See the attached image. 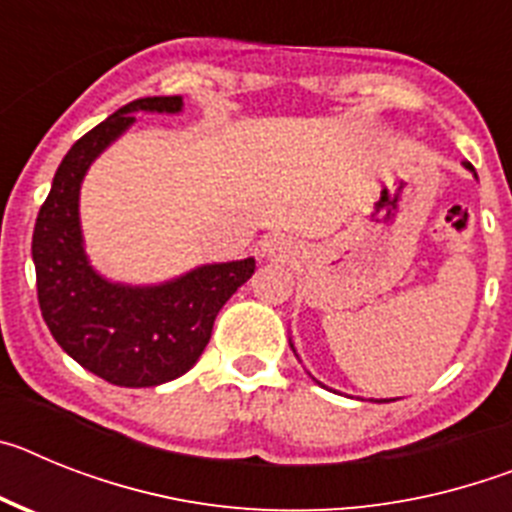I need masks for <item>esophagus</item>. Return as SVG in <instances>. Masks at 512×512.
<instances>
[{
	"instance_id": "34e87169",
	"label": "esophagus",
	"mask_w": 512,
	"mask_h": 512,
	"mask_svg": "<svg viewBox=\"0 0 512 512\" xmlns=\"http://www.w3.org/2000/svg\"><path fill=\"white\" fill-rule=\"evenodd\" d=\"M264 253L269 259L284 261L295 253V243H292V238H287V235H269L264 241Z\"/></svg>"
}]
</instances>
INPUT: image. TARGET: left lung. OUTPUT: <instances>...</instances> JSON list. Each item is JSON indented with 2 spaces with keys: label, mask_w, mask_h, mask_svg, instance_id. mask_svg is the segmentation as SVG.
I'll use <instances>...</instances> for the list:
<instances>
[{
  "label": "left lung",
  "mask_w": 512,
  "mask_h": 512,
  "mask_svg": "<svg viewBox=\"0 0 512 512\" xmlns=\"http://www.w3.org/2000/svg\"><path fill=\"white\" fill-rule=\"evenodd\" d=\"M467 169H469V171H474V166H472V164H467Z\"/></svg>",
  "instance_id": "obj_1"
}]
</instances>
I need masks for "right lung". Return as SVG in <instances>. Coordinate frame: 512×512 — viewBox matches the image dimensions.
Returning <instances> with one entry per match:
<instances>
[{
    "mask_svg": "<svg viewBox=\"0 0 512 512\" xmlns=\"http://www.w3.org/2000/svg\"><path fill=\"white\" fill-rule=\"evenodd\" d=\"M179 112L182 97L125 104L63 156L33 230L43 320L58 346L117 387H156L189 372L212 336L217 312L251 279L256 261L207 264L158 287H122L89 266L81 246L79 187L89 164L135 122L130 112Z\"/></svg>",
    "mask_w": 512,
    "mask_h": 512,
    "instance_id": "right-lung-1",
    "label": "right lung"
}]
</instances>
